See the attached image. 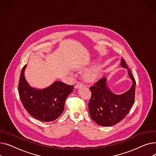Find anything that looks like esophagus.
Listing matches in <instances>:
<instances>
[{"label":"esophagus","mask_w":156,"mask_h":156,"mask_svg":"<svg viewBox=\"0 0 156 156\" xmlns=\"http://www.w3.org/2000/svg\"><path fill=\"white\" fill-rule=\"evenodd\" d=\"M83 87V85L81 84V83H77V84L76 85V86H75V88L78 89V88H80V87Z\"/></svg>","instance_id":"esophagus-1"}]
</instances>
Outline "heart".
Segmentation results:
<instances>
[{"mask_svg":"<svg viewBox=\"0 0 156 156\" xmlns=\"http://www.w3.org/2000/svg\"><path fill=\"white\" fill-rule=\"evenodd\" d=\"M86 69V66H82L78 68L79 71H83ZM102 70V66L101 64H97L93 66L91 69L87 71L83 76V79L88 83L95 82L99 79Z\"/></svg>","mask_w":156,"mask_h":156,"instance_id":"b5f03b06","label":"heart"}]
</instances>
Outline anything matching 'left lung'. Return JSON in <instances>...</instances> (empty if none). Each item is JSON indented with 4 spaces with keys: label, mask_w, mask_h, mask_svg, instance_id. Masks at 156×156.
Listing matches in <instances>:
<instances>
[{
    "label": "left lung",
    "mask_w": 156,
    "mask_h": 156,
    "mask_svg": "<svg viewBox=\"0 0 156 156\" xmlns=\"http://www.w3.org/2000/svg\"><path fill=\"white\" fill-rule=\"evenodd\" d=\"M120 65L128 69L133 83L127 92L120 95L114 94L108 87L105 77L90 88L92 92L88 103L90 115L97 125L102 126L118 123L125 118L134 103L136 81L123 58H121Z\"/></svg>",
    "instance_id": "1"
}]
</instances>
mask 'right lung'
<instances>
[{
    "mask_svg": "<svg viewBox=\"0 0 156 156\" xmlns=\"http://www.w3.org/2000/svg\"><path fill=\"white\" fill-rule=\"evenodd\" d=\"M26 67L27 65L22 69L18 86L24 108L31 116L41 121L55 120L62 113L66 99L73 90L74 86L56 81L43 89L31 87L24 77Z\"/></svg>",
    "mask_w": 156,
    "mask_h": 156,
    "instance_id": "add662e5",
    "label": "right lung"
}]
</instances>
